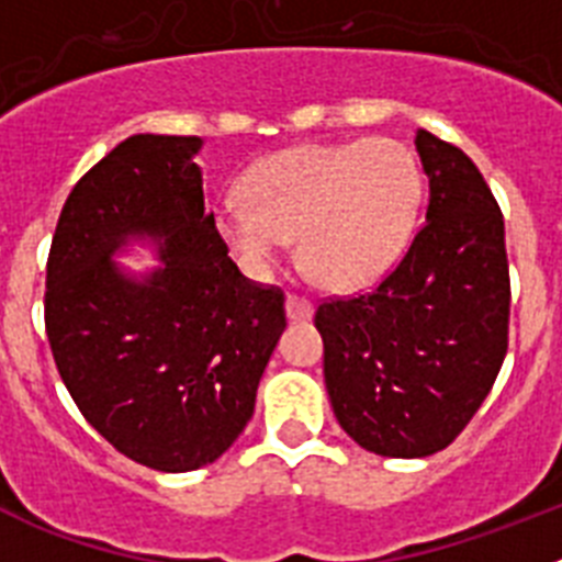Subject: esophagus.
Instances as JSON below:
<instances>
[{
	"label": "esophagus",
	"instance_id": "esophagus-1",
	"mask_svg": "<svg viewBox=\"0 0 562 562\" xmlns=\"http://www.w3.org/2000/svg\"><path fill=\"white\" fill-rule=\"evenodd\" d=\"M286 317H290V321H310L312 304L306 301V297L286 295Z\"/></svg>",
	"mask_w": 562,
	"mask_h": 562
}]
</instances>
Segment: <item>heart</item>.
<instances>
[{
  "label": "heart",
  "mask_w": 562,
  "mask_h": 562,
  "mask_svg": "<svg viewBox=\"0 0 562 562\" xmlns=\"http://www.w3.org/2000/svg\"><path fill=\"white\" fill-rule=\"evenodd\" d=\"M247 202L227 200L216 225L252 276H267L297 236L306 270L331 290L374 284L408 247L422 202L411 148L391 137L297 146L250 168Z\"/></svg>",
  "instance_id": "obj_1"
}]
</instances>
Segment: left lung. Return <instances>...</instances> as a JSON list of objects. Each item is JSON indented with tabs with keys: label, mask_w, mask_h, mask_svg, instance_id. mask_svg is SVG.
Listing matches in <instances>:
<instances>
[{
	"label": "left lung",
	"mask_w": 562,
	"mask_h": 562,
	"mask_svg": "<svg viewBox=\"0 0 562 562\" xmlns=\"http://www.w3.org/2000/svg\"><path fill=\"white\" fill-rule=\"evenodd\" d=\"M428 213L371 292L324 301V376L340 428L376 456L445 450L493 389L509 342L504 216L475 162L419 128Z\"/></svg>",
	"instance_id": "1"
}]
</instances>
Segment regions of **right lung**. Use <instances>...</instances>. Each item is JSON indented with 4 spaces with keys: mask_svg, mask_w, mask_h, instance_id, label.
<instances>
[{
    "mask_svg": "<svg viewBox=\"0 0 562 562\" xmlns=\"http://www.w3.org/2000/svg\"><path fill=\"white\" fill-rule=\"evenodd\" d=\"M200 137L134 134L76 182L47 258L44 326L83 419L126 459L188 473L250 422L284 292L238 272L205 211ZM158 245L137 279L111 261Z\"/></svg>",
    "mask_w": 562,
    "mask_h": 562,
    "instance_id": "add662e5",
    "label": "right lung"
}]
</instances>
